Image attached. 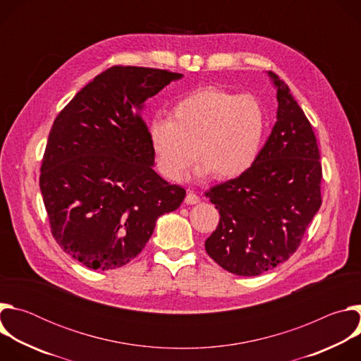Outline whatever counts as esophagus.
<instances>
[{
  "label": "esophagus",
  "mask_w": 361,
  "mask_h": 361,
  "mask_svg": "<svg viewBox=\"0 0 361 361\" xmlns=\"http://www.w3.org/2000/svg\"><path fill=\"white\" fill-rule=\"evenodd\" d=\"M184 202H185V204H197V202H200V197H198L195 192L188 191L187 195H185Z\"/></svg>",
  "instance_id": "34e87169"
}]
</instances>
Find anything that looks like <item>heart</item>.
<instances>
[{"mask_svg": "<svg viewBox=\"0 0 361 361\" xmlns=\"http://www.w3.org/2000/svg\"><path fill=\"white\" fill-rule=\"evenodd\" d=\"M266 111L250 94L202 87L181 98L171 120L154 118L148 127L160 173L181 181L194 161L197 177L235 178L259 159L266 134Z\"/></svg>", "mask_w": 361, "mask_h": 361, "instance_id": "b5f03b06", "label": "heart"}]
</instances>
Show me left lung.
<instances>
[{"mask_svg":"<svg viewBox=\"0 0 361 361\" xmlns=\"http://www.w3.org/2000/svg\"><path fill=\"white\" fill-rule=\"evenodd\" d=\"M277 90V121L254 166L205 191L220 223L205 251L224 270L259 276L297 250L322 205V166L310 121L287 84L267 73Z\"/></svg>","mask_w":361,"mask_h":361,"instance_id":"1","label":"left lung"}]
</instances>
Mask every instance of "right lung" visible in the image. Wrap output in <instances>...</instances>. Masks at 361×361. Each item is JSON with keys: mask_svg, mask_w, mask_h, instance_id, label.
<instances>
[{"mask_svg": "<svg viewBox=\"0 0 361 361\" xmlns=\"http://www.w3.org/2000/svg\"><path fill=\"white\" fill-rule=\"evenodd\" d=\"M183 74L116 66L97 75L51 127L39 190L60 247L91 270L137 257L160 216L180 207L185 190L154 170L141 113L145 101Z\"/></svg>", "mask_w": 361, "mask_h": 361, "instance_id": "add662e5", "label": "right lung"}]
</instances>
